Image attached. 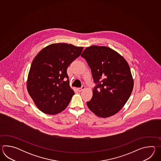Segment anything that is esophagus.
<instances>
[{
    "instance_id": "34e87169",
    "label": "esophagus",
    "mask_w": 161,
    "mask_h": 161,
    "mask_svg": "<svg viewBox=\"0 0 161 161\" xmlns=\"http://www.w3.org/2000/svg\"><path fill=\"white\" fill-rule=\"evenodd\" d=\"M85 89V86H82L81 87L78 88V92H82V90H83Z\"/></svg>"
}]
</instances>
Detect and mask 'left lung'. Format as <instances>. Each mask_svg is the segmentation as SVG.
<instances>
[{
	"label": "left lung",
	"instance_id": "1",
	"mask_svg": "<svg viewBox=\"0 0 161 161\" xmlns=\"http://www.w3.org/2000/svg\"><path fill=\"white\" fill-rule=\"evenodd\" d=\"M81 56L91 69L96 84L87 106L98 116H113L123 107L132 92L130 66L120 54L107 47H87Z\"/></svg>",
	"mask_w": 161,
	"mask_h": 161
}]
</instances>
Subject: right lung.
<instances>
[{"mask_svg":"<svg viewBox=\"0 0 161 161\" xmlns=\"http://www.w3.org/2000/svg\"><path fill=\"white\" fill-rule=\"evenodd\" d=\"M83 48L66 43L53 44L35 57L29 72L27 89L41 112L55 114L68 106L74 92L69 85L67 69Z\"/></svg>","mask_w":161,"mask_h":161,"instance_id":"add662e5","label":"right lung"}]
</instances>
